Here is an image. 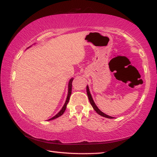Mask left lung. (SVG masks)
Listing matches in <instances>:
<instances>
[{
    "instance_id": "left-lung-1",
    "label": "left lung",
    "mask_w": 157,
    "mask_h": 157,
    "mask_svg": "<svg viewBox=\"0 0 157 157\" xmlns=\"http://www.w3.org/2000/svg\"><path fill=\"white\" fill-rule=\"evenodd\" d=\"M86 92H87V95H88V99H89L90 103L91 105H92V106H93V108H94V110H95L96 111V112L99 114V115H100L102 116V117H106V118L113 119V117H112L108 116V115H106V114H104V113H102L101 111L100 110H99L98 107H97V106H96L95 104V102L93 101V98H92V97H91V95H90V91H89V88H88V86H86Z\"/></svg>"
}]
</instances>
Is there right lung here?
I'll return each instance as SVG.
<instances>
[{
  "mask_svg": "<svg viewBox=\"0 0 157 157\" xmlns=\"http://www.w3.org/2000/svg\"><path fill=\"white\" fill-rule=\"evenodd\" d=\"M73 78H71L70 79V81H69V90H68V96H67V100H66V102H65L64 106L62 107L61 110L59 111V112L58 114H57L56 115L54 116L53 117L49 119V120H52V119H56V118H58V117H60L62 115V114L64 113V111H65V110H66V108H67V105L68 103H69V99H70V96L71 95V90H72V82H73Z\"/></svg>",
  "mask_w": 157,
  "mask_h": 157,
  "instance_id": "right-lung-1",
  "label": "right lung"
}]
</instances>
